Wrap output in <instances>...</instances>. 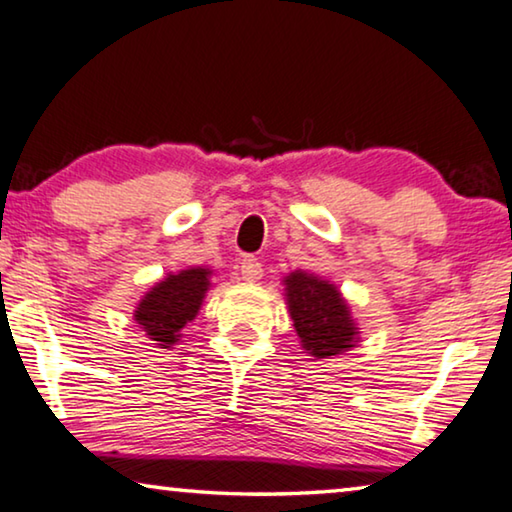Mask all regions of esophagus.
I'll return each instance as SVG.
<instances>
[{
    "mask_svg": "<svg viewBox=\"0 0 512 512\" xmlns=\"http://www.w3.org/2000/svg\"><path fill=\"white\" fill-rule=\"evenodd\" d=\"M239 269H241V278L248 280V282H255V280L262 278V262H259V259L253 257V255L243 257Z\"/></svg>",
    "mask_w": 512,
    "mask_h": 512,
    "instance_id": "34e87169",
    "label": "esophagus"
}]
</instances>
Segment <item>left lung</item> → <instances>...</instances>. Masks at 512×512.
<instances>
[{"mask_svg":"<svg viewBox=\"0 0 512 512\" xmlns=\"http://www.w3.org/2000/svg\"><path fill=\"white\" fill-rule=\"evenodd\" d=\"M285 285L291 319L305 351L314 358H330L353 346L358 328L335 287L303 271L287 275Z\"/></svg>","mask_w":512,"mask_h":512,"instance_id":"obj_1","label":"left lung"}]
</instances>
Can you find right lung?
Instances as JSON below:
<instances>
[{
  "mask_svg": "<svg viewBox=\"0 0 512 512\" xmlns=\"http://www.w3.org/2000/svg\"><path fill=\"white\" fill-rule=\"evenodd\" d=\"M209 287L207 269H189L168 275L136 307V321L152 342L168 348L177 342L180 330L196 319Z\"/></svg>",
  "mask_w": 512,
  "mask_h": 512,
  "instance_id": "right-lung-1",
  "label": "right lung"
}]
</instances>
